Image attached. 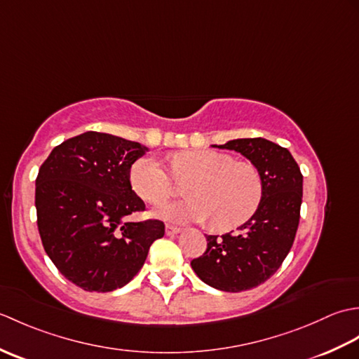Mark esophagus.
I'll return each mask as SVG.
<instances>
[{"label": "esophagus", "instance_id": "1", "mask_svg": "<svg viewBox=\"0 0 359 359\" xmlns=\"http://www.w3.org/2000/svg\"><path fill=\"white\" fill-rule=\"evenodd\" d=\"M165 231H166V234H168V236H174V234H179V233H182V228H179V226H172V225H166V226H165Z\"/></svg>", "mask_w": 359, "mask_h": 359}]
</instances>
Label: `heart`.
I'll return each instance as SVG.
<instances>
[{
  "mask_svg": "<svg viewBox=\"0 0 359 359\" xmlns=\"http://www.w3.org/2000/svg\"><path fill=\"white\" fill-rule=\"evenodd\" d=\"M177 180H189L187 201L171 203L157 211V216L175 224L207 222L219 231L239 228L253 217L262 201V177L248 162L220 152L189 149L171 158ZM134 193L151 205L165 203L174 193L170 172L158 158L144 156L129 172Z\"/></svg>",
  "mask_w": 359,
  "mask_h": 359,
  "instance_id": "1",
  "label": "heart"
}]
</instances>
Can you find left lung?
I'll return each mask as SVG.
<instances>
[{
    "label": "left lung",
    "instance_id": "obj_1",
    "mask_svg": "<svg viewBox=\"0 0 359 359\" xmlns=\"http://www.w3.org/2000/svg\"><path fill=\"white\" fill-rule=\"evenodd\" d=\"M211 147L239 152L262 177V201L253 217L236 233L207 236V251L191 261L205 284L238 293L264 284L287 257L299 225L302 174L288 149L262 137Z\"/></svg>",
    "mask_w": 359,
    "mask_h": 359
}]
</instances>
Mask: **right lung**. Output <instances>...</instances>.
I'll return each mask as SVG.
<instances>
[{"label": "right lung", "mask_w": 359, "mask_h": 359, "mask_svg": "<svg viewBox=\"0 0 359 359\" xmlns=\"http://www.w3.org/2000/svg\"><path fill=\"white\" fill-rule=\"evenodd\" d=\"M148 147L88 131L63 142L35 180L38 231L53 265L86 292L121 288L140 271L149 247L163 238L160 220L128 222L144 203L129 172Z\"/></svg>", "instance_id": "1"}]
</instances>
